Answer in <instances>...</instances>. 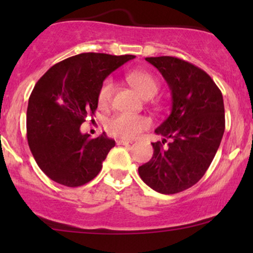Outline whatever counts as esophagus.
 <instances>
[{"label":"esophagus","instance_id":"1","mask_svg":"<svg viewBox=\"0 0 253 253\" xmlns=\"http://www.w3.org/2000/svg\"><path fill=\"white\" fill-rule=\"evenodd\" d=\"M117 144L118 145H129V144H132V141L125 140V139H119V140H117Z\"/></svg>","mask_w":253,"mask_h":253}]
</instances>
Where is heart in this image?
Wrapping results in <instances>:
<instances>
[{"mask_svg": "<svg viewBox=\"0 0 253 253\" xmlns=\"http://www.w3.org/2000/svg\"><path fill=\"white\" fill-rule=\"evenodd\" d=\"M126 80L144 98L153 97L159 90V82L157 78L145 70L127 72ZM113 92H114V81L112 78H106L97 91V103L101 108L109 106ZM149 127V119L141 115L125 114V113L114 115L107 121L108 132L124 139H134Z\"/></svg>", "mask_w": 253, "mask_h": 253, "instance_id": "heart-1", "label": "heart"}]
</instances>
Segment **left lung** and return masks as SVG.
Listing matches in <instances>:
<instances>
[{
    "mask_svg": "<svg viewBox=\"0 0 253 253\" xmlns=\"http://www.w3.org/2000/svg\"><path fill=\"white\" fill-rule=\"evenodd\" d=\"M146 60L169 84L172 107L155 130L164 139L152 143V158L138 171L153 190L170 195L193 187L210 168L225 132V107L221 91L202 69L170 56Z\"/></svg>",
    "mask_w": 253,
    "mask_h": 253,
    "instance_id": "obj_1",
    "label": "left lung"
}]
</instances>
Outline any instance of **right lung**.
Wrapping results in <instances>:
<instances>
[{"mask_svg": "<svg viewBox=\"0 0 253 253\" xmlns=\"http://www.w3.org/2000/svg\"><path fill=\"white\" fill-rule=\"evenodd\" d=\"M132 54L81 53L54 64L38 81L27 108V140L37 164L52 181L81 187L94 179L114 139H91L81 125L97 108V91L110 72Z\"/></svg>", "mask_w": 253, "mask_h": 253, "instance_id": "obj_1", "label": "right lung"}]
</instances>
